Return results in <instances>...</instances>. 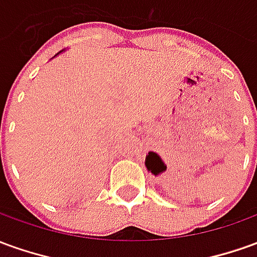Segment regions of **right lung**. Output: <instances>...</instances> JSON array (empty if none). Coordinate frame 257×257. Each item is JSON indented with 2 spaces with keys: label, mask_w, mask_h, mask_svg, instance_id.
<instances>
[{
  "label": "right lung",
  "mask_w": 257,
  "mask_h": 257,
  "mask_svg": "<svg viewBox=\"0 0 257 257\" xmlns=\"http://www.w3.org/2000/svg\"><path fill=\"white\" fill-rule=\"evenodd\" d=\"M62 51H64V50H61V51H60V53H62ZM60 53H58V54H60ZM58 54H57V55H58Z\"/></svg>",
  "instance_id": "add662e5"
}]
</instances>
